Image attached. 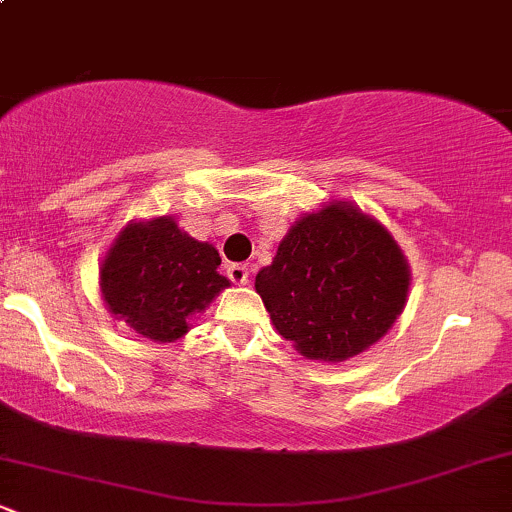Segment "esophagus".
Wrapping results in <instances>:
<instances>
[{"mask_svg": "<svg viewBox=\"0 0 512 512\" xmlns=\"http://www.w3.org/2000/svg\"><path fill=\"white\" fill-rule=\"evenodd\" d=\"M226 274L233 284H248V267H245V264H231V267L226 269Z\"/></svg>", "mask_w": 512, "mask_h": 512, "instance_id": "34e87169", "label": "esophagus"}]
</instances>
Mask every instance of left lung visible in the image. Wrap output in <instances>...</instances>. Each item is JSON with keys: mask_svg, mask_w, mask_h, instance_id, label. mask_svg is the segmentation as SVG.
Segmentation results:
<instances>
[{"mask_svg": "<svg viewBox=\"0 0 512 512\" xmlns=\"http://www.w3.org/2000/svg\"><path fill=\"white\" fill-rule=\"evenodd\" d=\"M255 289L298 354L346 361L390 330L407 301L409 272L378 221L337 202L291 228Z\"/></svg>", "mask_w": 512, "mask_h": 512, "instance_id": "obj_1", "label": "left lung"}]
</instances>
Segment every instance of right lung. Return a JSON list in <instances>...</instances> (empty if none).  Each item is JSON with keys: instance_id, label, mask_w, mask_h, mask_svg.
Instances as JSON below:
<instances>
[{"instance_id": "obj_1", "label": "right lung", "mask_w": 512, "mask_h": 512, "mask_svg": "<svg viewBox=\"0 0 512 512\" xmlns=\"http://www.w3.org/2000/svg\"><path fill=\"white\" fill-rule=\"evenodd\" d=\"M216 248L182 233L175 221L132 223L115 240L101 267V291L110 313L156 342L187 332L228 279Z\"/></svg>"}]
</instances>
